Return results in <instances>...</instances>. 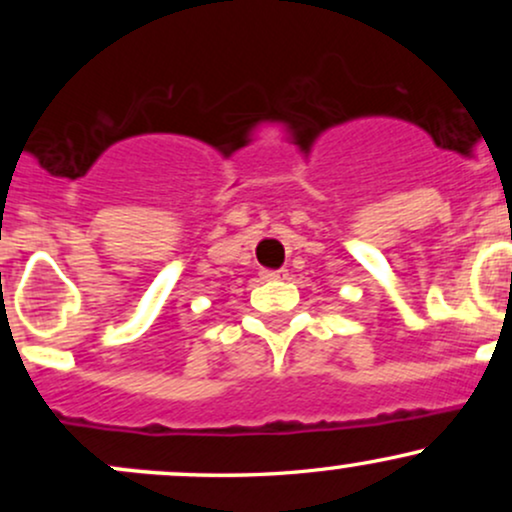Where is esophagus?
<instances>
[{
	"label": "esophagus",
	"instance_id": "34e87169",
	"mask_svg": "<svg viewBox=\"0 0 512 512\" xmlns=\"http://www.w3.org/2000/svg\"><path fill=\"white\" fill-rule=\"evenodd\" d=\"M286 269H262L260 276L264 281H276V279H286Z\"/></svg>",
	"mask_w": 512,
	"mask_h": 512
}]
</instances>
